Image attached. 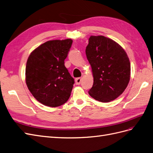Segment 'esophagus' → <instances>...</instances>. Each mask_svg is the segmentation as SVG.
I'll use <instances>...</instances> for the list:
<instances>
[{
    "mask_svg": "<svg viewBox=\"0 0 153 153\" xmlns=\"http://www.w3.org/2000/svg\"><path fill=\"white\" fill-rule=\"evenodd\" d=\"M81 77H78V78H76L75 81H76V84L77 85H79L81 84Z\"/></svg>",
    "mask_w": 153,
    "mask_h": 153,
    "instance_id": "esophagus-1",
    "label": "esophagus"
}]
</instances>
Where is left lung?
I'll list each match as a JSON object with an SVG mask.
<instances>
[{
	"label": "left lung",
	"mask_w": 153,
	"mask_h": 153,
	"mask_svg": "<svg viewBox=\"0 0 153 153\" xmlns=\"http://www.w3.org/2000/svg\"><path fill=\"white\" fill-rule=\"evenodd\" d=\"M85 52L94 77L89 95L103 103L114 100L130 81L131 64L127 53L116 42L103 36L90 37Z\"/></svg>",
	"instance_id": "obj_1"
}]
</instances>
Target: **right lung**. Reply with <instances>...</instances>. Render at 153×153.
<instances>
[{"mask_svg":"<svg viewBox=\"0 0 153 153\" xmlns=\"http://www.w3.org/2000/svg\"><path fill=\"white\" fill-rule=\"evenodd\" d=\"M72 42L71 39L47 41L35 49L27 60V87L46 106H61L71 94L74 79L65 67V59Z\"/></svg>","mask_w":153,"mask_h":153,"instance_id":"right-lung-1","label":"right lung"}]
</instances>
